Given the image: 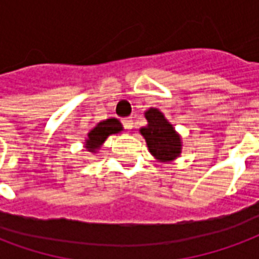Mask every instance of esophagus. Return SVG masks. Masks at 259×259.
Returning a JSON list of instances; mask_svg holds the SVG:
<instances>
[{"label":"esophagus","mask_w":259,"mask_h":259,"mask_svg":"<svg viewBox=\"0 0 259 259\" xmlns=\"http://www.w3.org/2000/svg\"><path fill=\"white\" fill-rule=\"evenodd\" d=\"M122 125L127 128V130H131L134 127V121H132V117H125L122 118Z\"/></svg>","instance_id":"34e87169"}]
</instances>
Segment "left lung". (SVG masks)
Wrapping results in <instances>:
<instances>
[{"mask_svg": "<svg viewBox=\"0 0 259 259\" xmlns=\"http://www.w3.org/2000/svg\"><path fill=\"white\" fill-rule=\"evenodd\" d=\"M148 125L141 128V134L148 143L149 152L161 163H169L182 152V142L172 124L161 111L150 107L145 111Z\"/></svg>", "mask_w": 259, "mask_h": 259, "instance_id": "1", "label": "left lung"}]
</instances>
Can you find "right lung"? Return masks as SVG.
I'll return each mask as SVG.
<instances>
[{"instance_id":"obj_1","label":"right lung","mask_w":259,"mask_h":259,"mask_svg":"<svg viewBox=\"0 0 259 259\" xmlns=\"http://www.w3.org/2000/svg\"><path fill=\"white\" fill-rule=\"evenodd\" d=\"M120 131H122V125L117 118H107L105 121L98 122L95 127L88 132V138L85 139V149L91 153H96V150L102 146V143L106 141L107 137H110L113 134H118Z\"/></svg>"}]
</instances>
